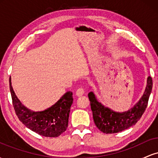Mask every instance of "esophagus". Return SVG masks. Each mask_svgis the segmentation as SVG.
<instances>
[{"label":"esophagus","mask_w":158,"mask_h":158,"mask_svg":"<svg viewBox=\"0 0 158 158\" xmlns=\"http://www.w3.org/2000/svg\"><path fill=\"white\" fill-rule=\"evenodd\" d=\"M84 94H85V88H78L77 92H76V95H77V97H81V96H82Z\"/></svg>","instance_id":"obj_1"}]
</instances>
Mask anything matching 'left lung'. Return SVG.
I'll use <instances>...</instances> for the list:
<instances>
[{"label":"left lung","instance_id":"8db88e82","mask_svg":"<svg viewBox=\"0 0 158 158\" xmlns=\"http://www.w3.org/2000/svg\"><path fill=\"white\" fill-rule=\"evenodd\" d=\"M152 90V79L148 77L147 85L143 97L133 108L119 113L106 108L97 101L93 92L88 94L90 108L96 126L103 133H118L135 125L140 119L147 107L148 99Z\"/></svg>","mask_w":158,"mask_h":158}]
</instances>
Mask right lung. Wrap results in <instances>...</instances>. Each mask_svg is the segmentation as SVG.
<instances>
[{"label": "right lung", "instance_id": "right-lung-1", "mask_svg": "<svg viewBox=\"0 0 158 158\" xmlns=\"http://www.w3.org/2000/svg\"><path fill=\"white\" fill-rule=\"evenodd\" d=\"M10 89L12 105L19 120L32 131L44 137H56L66 131L73 93L68 91L56 104L42 111L35 112L27 108L16 97L10 78Z\"/></svg>", "mask_w": 158, "mask_h": 158}]
</instances>
